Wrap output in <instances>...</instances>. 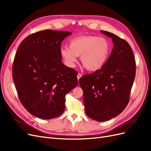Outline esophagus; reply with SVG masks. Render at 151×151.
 Segmentation results:
<instances>
[{
    "mask_svg": "<svg viewBox=\"0 0 151 151\" xmlns=\"http://www.w3.org/2000/svg\"><path fill=\"white\" fill-rule=\"evenodd\" d=\"M82 77V74H79H79H77V79H78V81L79 80V79L81 78V77Z\"/></svg>",
    "mask_w": 151,
    "mask_h": 151,
    "instance_id": "obj_1",
    "label": "esophagus"
}]
</instances>
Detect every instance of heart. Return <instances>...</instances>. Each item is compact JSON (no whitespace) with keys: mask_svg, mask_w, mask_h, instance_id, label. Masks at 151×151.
Listing matches in <instances>:
<instances>
[{"mask_svg":"<svg viewBox=\"0 0 151 151\" xmlns=\"http://www.w3.org/2000/svg\"><path fill=\"white\" fill-rule=\"evenodd\" d=\"M60 53L68 67H74L81 55V63L87 70L96 71L107 62L111 45L107 40L97 36H79L69 41V47H62Z\"/></svg>","mask_w":151,"mask_h":151,"instance_id":"b5f03b06","label":"heart"}]
</instances>
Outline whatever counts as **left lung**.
Segmentation results:
<instances>
[{
  "instance_id": "obj_1",
  "label": "left lung",
  "mask_w": 151,
  "mask_h": 151,
  "mask_svg": "<svg viewBox=\"0 0 151 151\" xmlns=\"http://www.w3.org/2000/svg\"><path fill=\"white\" fill-rule=\"evenodd\" d=\"M100 31L111 38V53L101 68L83 76L79 83L83 90L86 115L93 120L104 122L118 116L126 108L136 68L135 57L129 44L111 33Z\"/></svg>"
}]
</instances>
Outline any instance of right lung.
I'll use <instances>...</instances> for the list:
<instances>
[{
	"label": "right lung",
	"instance_id": "add662e5",
	"mask_svg": "<svg viewBox=\"0 0 151 151\" xmlns=\"http://www.w3.org/2000/svg\"><path fill=\"white\" fill-rule=\"evenodd\" d=\"M72 33L46 29L30 35L18 47L12 78L18 96L31 115L49 120L65 108V95L77 86V72L65 66L61 43Z\"/></svg>",
	"mask_w": 151,
	"mask_h": 151
}]
</instances>
